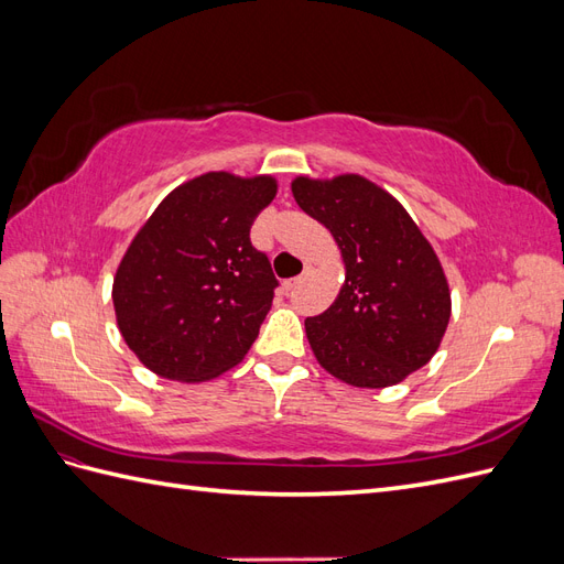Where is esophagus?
<instances>
[{"label":"esophagus","instance_id":"esophagus-1","mask_svg":"<svg viewBox=\"0 0 564 564\" xmlns=\"http://www.w3.org/2000/svg\"><path fill=\"white\" fill-rule=\"evenodd\" d=\"M305 272H308V268H305ZM301 280H303V275H301V278H294V280H286V282H284V289H286V292H292V289H294Z\"/></svg>","mask_w":564,"mask_h":564}]
</instances>
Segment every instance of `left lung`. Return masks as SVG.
I'll return each mask as SVG.
<instances>
[{
    "label": "left lung",
    "mask_w": 564,
    "mask_h": 564,
    "mask_svg": "<svg viewBox=\"0 0 564 564\" xmlns=\"http://www.w3.org/2000/svg\"><path fill=\"white\" fill-rule=\"evenodd\" d=\"M299 207L327 228L346 282L322 315L305 319L317 362L355 388H388L431 362L452 315L437 253L402 204L357 174L299 176Z\"/></svg>",
    "instance_id": "1"
}]
</instances>
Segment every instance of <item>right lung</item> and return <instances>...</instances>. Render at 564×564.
Here are the masks:
<instances>
[{
  "label": "right lung",
  "mask_w": 564,
  "mask_h": 564,
  "mask_svg": "<svg viewBox=\"0 0 564 564\" xmlns=\"http://www.w3.org/2000/svg\"><path fill=\"white\" fill-rule=\"evenodd\" d=\"M272 176L209 172L178 185L135 232L112 282L117 327L162 379L199 383L245 360L278 280L249 240Z\"/></svg>",
  "instance_id": "add662e5"
}]
</instances>
